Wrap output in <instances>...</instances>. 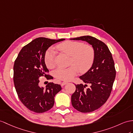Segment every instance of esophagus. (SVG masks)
I'll use <instances>...</instances> for the list:
<instances>
[{"mask_svg":"<svg viewBox=\"0 0 133 133\" xmlns=\"http://www.w3.org/2000/svg\"><path fill=\"white\" fill-rule=\"evenodd\" d=\"M68 83V82H66V81H64V82H63L62 83H61V86H64V85H66V84H67Z\"/></svg>","mask_w":133,"mask_h":133,"instance_id":"obj_1","label":"esophagus"}]
</instances>
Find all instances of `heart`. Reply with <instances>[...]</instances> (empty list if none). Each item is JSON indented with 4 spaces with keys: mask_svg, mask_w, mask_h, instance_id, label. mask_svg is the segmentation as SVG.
Masks as SVG:
<instances>
[{
    "mask_svg": "<svg viewBox=\"0 0 133 133\" xmlns=\"http://www.w3.org/2000/svg\"><path fill=\"white\" fill-rule=\"evenodd\" d=\"M57 48L71 56L70 64L68 68L59 67L54 72L57 79L63 81L72 79L78 73H85L90 68L94 61L95 51L90 44H83L81 42L66 41L58 45ZM56 51L50 47L44 55V62L48 68H52L55 65Z\"/></svg>",
    "mask_w": 133,
    "mask_h": 133,
    "instance_id": "obj_1",
    "label": "heart"
}]
</instances>
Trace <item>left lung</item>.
I'll return each instance as SVG.
<instances>
[{
	"instance_id": "8db88e82",
	"label": "left lung",
	"mask_w": 133,
	"mask_h": 133,
	"mask_svg": "<svg viewBox=\"0 0 133 133\" xmlns=\"http://www.w3.org/2000/svg\"><path fill=\"white\" fill-rule=\"evenodd\" d=\"M70 39L85 41L95 51L91 67L79 77L85 85H75L76 91L71 97L72 104L77 111L83 113L93 112L101 107L111 94L116 77L114 61L108 47L98 39L86 35ZM87 83L91 86L86 89Z\"/></svg>"
}]
</instances>
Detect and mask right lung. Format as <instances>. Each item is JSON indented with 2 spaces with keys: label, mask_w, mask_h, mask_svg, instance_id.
Segmentation results:
<instances>
[{
  "label": "right lung",
  "mask_w": 133,
  "mask_h": 133,
  "mask_svg": "<svg viewBox=\"0 0 133 133\" xmlns=\"http://www.w3.org/2000/svg\"><path fill=\"white\" fill-rule=\"evenodd\" d=\"M44 37L35 39L19 52L14 66V81L19 99L26 107L35 113H43L52 108L54 97L61 90L60 85L49 82L46 88L39 86V78L52 77L44 62V55L52 45L64 41Z\"/></svg>",
  "instance_id": "right-lung-1"
}]
</instances>
